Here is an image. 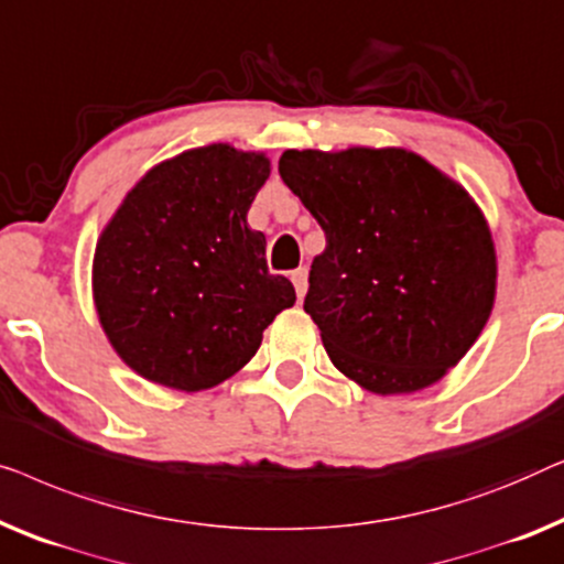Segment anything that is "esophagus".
<instances>
[{
	"instance_id": "1",
	"label": "esophagus",
	"mask_w": 564,
	"mask_h": 564,
	"mask_svg": "<svg viewBox=\"0 0 564 564\" xmlns=\"http://www.w3.org/2000/svg\"><path fill=\"white\" fill-rule=\"evenodd\" d=\"M306 279H308L306 268H296V271H291V281H293V289H296L299 299H304V293H306Z\"/></svg>"
}]
</instances>
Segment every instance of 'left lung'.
Masks as SVG:
<instances>
[{"instance_id": "8db88e82", "label": "left lung", "mask_w": 564, "mask_h": 564, "mask_svg": "<svg viewBox=\"0 0 564 564\" xmlns=\"http://www.w3.org/2000/svg\"><path fill=\"white\" fill-rule=\"evenodd\" d=\"M279 173L327 237L304 312L335 368L378 395L447 376L496 301L494 237L473 196L403 148L285 150Z\"/></svg>"}]
</instances>
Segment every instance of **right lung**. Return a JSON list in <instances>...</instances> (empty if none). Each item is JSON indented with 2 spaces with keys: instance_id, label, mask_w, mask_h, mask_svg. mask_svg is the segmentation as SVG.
I'll return each instance as SVG.
<instances>
[{
  "instance_id": "add662e5",
  "label": "right lung",
  "mask_w": 564,
  "mask_h": 564,
  "mask_svg": "<svg viewBox=\"0 0 564 564\" xmlns=\"http://www.w3.org/2000/svg\"><path fill=\"white\" fill-rule=\"evenodd\" d=\"M268 176L263 153L186 150L150 169L101 232L94 306L115 352L150 383L186 393L221 383L296 301L291 281L268 271L265 235L248 227Z\"/></svg>"
}]
</instances>
